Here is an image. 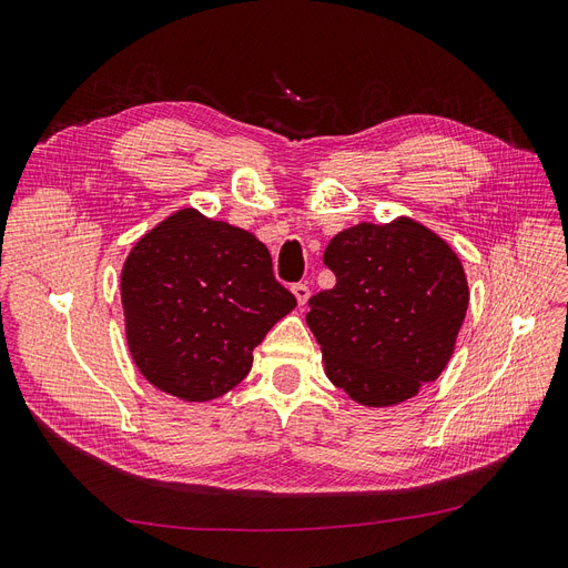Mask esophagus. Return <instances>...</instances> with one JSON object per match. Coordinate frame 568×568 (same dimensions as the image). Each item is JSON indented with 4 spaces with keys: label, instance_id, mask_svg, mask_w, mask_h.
I'll use <instances>...</instances> for the list:
<instances>
[{
    "label": "esophagus",
    "instance_id": "obj_1",
    "mask_svg": "<svg viewBox=\"0 0 568 568\" xmlns=\"http://www.w3.org/2000/svg\"><path fill=\"white\" fill-rule=\"evenodd\" d=\"M291 291H294L298 305H305L307 298H311V288H307V284H294L291 286Z\"/></svg>",
    "mask_w": 568,
    "mask_h": 568
}]
</instances>
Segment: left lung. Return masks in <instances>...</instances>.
Here are the masks:
<instances>
[{
	"label": "left lung",
	"mask_w": 568,
	"mask_h": 568,
	"mask_svg": "<svg viewBox=\"0 0 568 568\" xmlns=\"http://www.w3.org/2000/svg\"><path fill=\"white\" fill-rule=\"evenodd\" d=\"M336 286L307 301L329 382L367 407L436 382L455 351L469 286L457 253L412 217L359 222L324 251Z\"/></svg>",
	"instance_id": "obj_1"
}]
</instances>
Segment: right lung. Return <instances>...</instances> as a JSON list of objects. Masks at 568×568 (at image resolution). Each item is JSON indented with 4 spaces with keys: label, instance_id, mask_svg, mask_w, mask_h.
<instances>
[{
    "label": "right lung",
    "instance_id": "1",
    "mask_svg": "<svg viewBox=\"0 0 568 568\" xmlns=\"http://www.w3.org/2000/svg\"><path fill=\"white\" fill-rule=\"evenodd\" d=\"M125 334L144 379L186 403L232 390L253 348L296 298L265 244L230 222L182 209L144 234L120 274Z\"/></svg>",
    "mask_w": 568,
    "mask_h": 568
}]
</instances>
